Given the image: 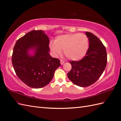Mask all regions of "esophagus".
Segmentation results:
<instances>
[{
	"instance_id": "esophagus-1",
	"label": "esophagus",
	"mask_w": 121,
	"mask_h": 121,
	"mask_svg": "<svg viewBox=\"0 0 121 121\" xmlns=\"http://www.w3.org/2000/svg\"><path fill=\"white\" fill-rule=\"evenodd\" d=\"M60 64L61 65H63L65 63V61L63 60H60Z\"/></svg>"
}]
</instances>
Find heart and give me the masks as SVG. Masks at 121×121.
Returning a JSON list of instances; mask_svg holds the SVG:
<instances>
[{
    "mask_svg": "<svg viewBox=\"0 0 121 121\" xmlns=\"http://www.w3.org/2000/svg\"><path fill=\"white\" fill-rule=\"evenodd\" d=\"M89 40L83 33L67 34L56 37L54 43L50 44V48L55 55L60 54L61 50L65 56L72 60H79L87 52Z\"/></svg>",
    "mask_w": 121,
    "mask_h": 121,
    "instance_id": "b5f03b06",
    "label": "heart"
}]
</instances>
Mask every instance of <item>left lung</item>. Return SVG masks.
Returning a JSON list of instances; mask_svg holds the SVG:
<instances>
[{"label":"left lung","instance_id":"8db88e82","mask_svg":"<svg viewBox=\"0 0 121 121\" xmlns=\"http://www.w3.org/2000/svg\"><path fill=\"white\" fill-rule=\"evenodd\" d=\"M89 47L85 56L78 61H70L71 70L68 73L69 79L79 87L90 86L101 76L106 66L107 55L105 47L93 34L86 32Z\"/></svg>","mask_w":121,"mask_h":121}]
</instances>
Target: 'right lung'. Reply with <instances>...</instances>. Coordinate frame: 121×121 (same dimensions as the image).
I'll list each match as a JSON object with an SVG mask.
<instances>
[{"mask_svg": "<svg viewBox=\"0 0 121 121\" xmlns=\"http://www.w3.org/2000/svg\"><path fill=\"white\" fill-rule=\"evenodd\" d=\"M49 38L42 30H33L17 40L12 62L17 76L23 83L33 88H40L52 79L60 60L49 53ZM33 49V56L28 51Z\"/></svg>", "mask_w": 121, "mask_h": 121, "instance_id": "right-lung-1", "label": "right lung"}]
</instances>
